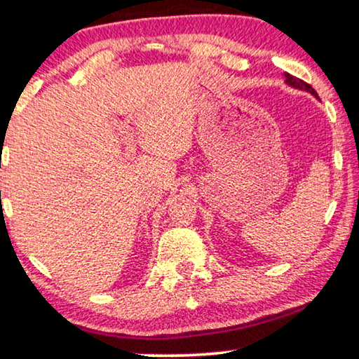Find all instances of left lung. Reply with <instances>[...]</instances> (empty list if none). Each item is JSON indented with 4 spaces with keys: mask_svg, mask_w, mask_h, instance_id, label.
Here are the masks:
<instances>
[{
    "mask_svg": "<svg viewBox=\"0 0 359 359\" xmlns=\"http://www.w3.org/2000/svg\"><path fill=\"white\" fill-rule=\"evenodd\" d=\"M285 83H287L289 86L299 88V90H305V91H308V93H311V95H313L314 97H318V93L313 90V86H311V85H308L306 81H303V80H300V79H297V76H294V75L285 74Z\"/></svg>",
    "mask_w": 359,
    "mask_h": 359,
    "instance_id": "1",
    "label": "left lung"
}]
</instances>
